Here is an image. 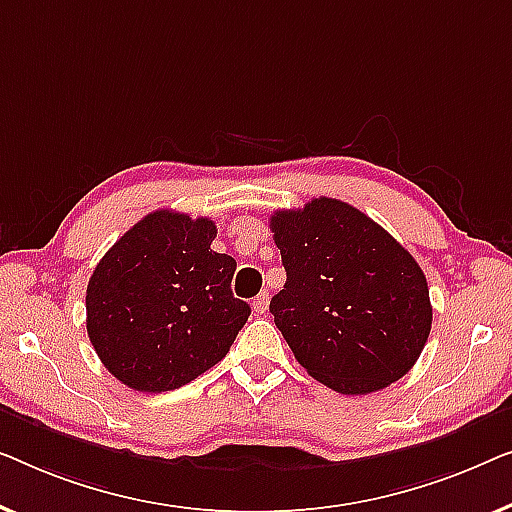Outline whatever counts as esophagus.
I'll use <instances>...</instances> for the list:
<instances>
[{"label": "esophagus", "instance_id": "obj_1", "mask_svg": "<svg viewBox=\"0 0 512 512\" xmlns=\"http://www.w3.org/2000/svg\"><path fill=\"white\" fill-rule=\"evenodd\" d=\"M253 308H255V313H266V308H269V294L266 292H262V294H257V297L253 299Z\"/></svg>", "mask_w": 512, "mask_h": 512}]
</instances>
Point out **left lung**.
<instances>
[{"label": "left lung", "mask_w": 512, "mask_h": 512, "mask_svg": "<svg viewBox=\"0 0 512 512\" xmlns=\"http://www.w3.org/2000/svg\"><path fill=\"white\" fill-rule=\"evenodd\" d=\"M287 280L269 311L308 376L371 394L413 369L431 331L427 278L401 243L345 201L271 215Z\"/></svg>", "instance_id": "8db88e82"}]
</instances>
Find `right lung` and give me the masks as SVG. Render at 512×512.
Listing matches in <instances>:
<instances>
[{
    "mask_svg": "<svg viewBox=\"0 0 512 512\" xmlns=\"http://www.w3.org/2000/svg\"><path fill=\"white\" fill-rule=\"evenodd\" d=\"M215 222L155 211L92 271L85 311L99 359L139 392H169L232 348L250 306L234 299V257L215 253Z\"/></svg>",
    "mask_w": 512,
    "mask_h": 512,
    "instance_id": "1",
    "label": "right lung"
}]
</instances>
